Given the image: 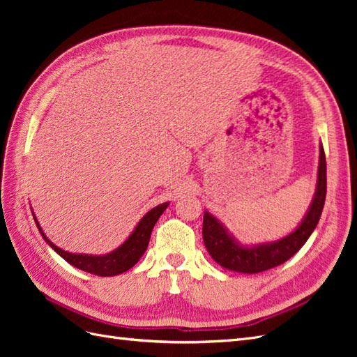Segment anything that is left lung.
Segmentation results:
<instances>
[{
  "instance_id": "left-lung-1",
  "label": "left lung",
  "mask_w": 357,
  "mask_h": 357,
  "mask_svg": "<svg viewBox=\"0 0 357 357\" xmlns=\"http://www.w3.org/2000/svg\"><path fill=\"white\" fill-rule=\"evenodd\" d=\"M326 199V156L320 146L317 188L304 220L291 234L274 243L253 247L241 245L225 226L208 211L204 213L202 238L208 253L215 262L226 269L244 274H256L284 264L307 243L316 229L323 205Z\"/></svg>"
}]
</instances>
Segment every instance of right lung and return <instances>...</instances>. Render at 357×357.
<instances>
[{
  "label": "right lung",
  "instance_id": "right-lung-1",
  "mask_svg": "<svg viewBox=\"0 0 357 357\" xmlns=\"http://www.w3.org/2000/svg\"><path fill=\"white\" fill-rule=\"evenodd\" d=\"M168 204L169 202H164V204L158 205V207L150 210L144 215V218L138 222L134 232L129 235V238L121 247H117L114 252H112L109 255H102V256L75 255V253H68L66 250H62V248L56 247L52 241H49L45 232L41 231L37 219H34V220L38 226V231L43 235V238L46 240V243L61 257L66 259L70 265L82 269V271L91 273V274L100 275V277H113V275L128 271V269L132 268L139 261V257L144 255L146 248L149 245V241H150V234H152V231H153V226L156 225L162 213L167 210Z\"/></svg>",
  "mask_w": 357,
  "mask_h": 357
}]
</instances>
